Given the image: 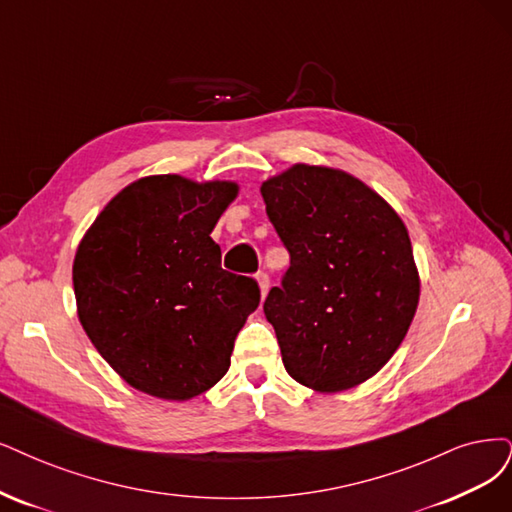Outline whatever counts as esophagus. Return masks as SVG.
Masks as SVG:
<instances>
[{
    "instance_id": "obj_1",
    "label": "esophagus",
    "mask_w": 512,
    "mask_h": 512,
    "mask_svg": "<svg viewBox=\"0 0 512 512\" xmlns=\"http://www.w3.org/2000/svg\"><path fill=\"white\" fill-rule=\"evenodd\" d=\"M257 282H259V289H261V297L268 295V289H270V276L268 272H257Z\"/></svg>"
}]
</instances>
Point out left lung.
<instances>
[{"label": "left lung", "mask_w": 512, "mask_h": 512, "mask_svg": "<svg viewBox=\"0 0 512 512\" xmlns=\"http://www.w3.org/2000/svg\"><path fill=\"white\" fill-rule=\"evenodd\" d=\"M291 266L263 312L295 382L348 390L401 346L420 299L407 227L363 181L295 164L261 185Z\"/></svg>", "instance_id": "left-lung-1"}]
</instances>
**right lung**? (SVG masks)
I'll use <instances>...</instances> for the list:
<instances>
[{"label":"right lung","instance_id":"add662e5","mask_svg":"<svg viewBox=\"0 0 512 512\" xmlns=\"http://www.w3.org/2000/svg\"><path fill=\"white\" fill-rule=\"evenodd\" d=\"M236 194L230 181L145 177L82 238L73 261L80 323L132 388L187 401L230 369L236 335L261 297L255 278L221 268L211 238Z\"/></svg>","mask_w":512,"mask_h":512}]
</instances>
